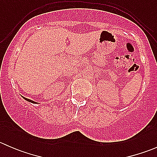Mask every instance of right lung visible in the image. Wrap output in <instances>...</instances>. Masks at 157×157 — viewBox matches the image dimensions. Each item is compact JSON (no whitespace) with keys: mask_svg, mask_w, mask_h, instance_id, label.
<instances>
[{"mask_svg":"<svg viewBox=\"0 0 157 157\" xmlns=\"http://www.w3.org/2000/svg\"><path fill=\"white\" fill-rule=\"evenodd\" d=\"M22 97H23V99H25V100H26V101H27V102H32V103H34V104H38V102H34V101L31 100V99H27V98H25V97H23V96H22Z\"/></svg>","mask_w":157,"mask_h":157,"instance_id":"obj_1","label":"right lung"}]
</instances>
